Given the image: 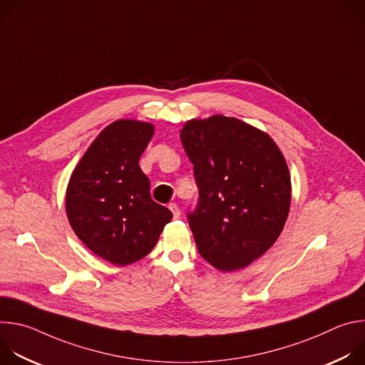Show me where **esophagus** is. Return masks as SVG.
Returning <instances> with one entry per match:
<instances>
[{
  "instance_id": "esophagus-1",
  "label": "esophagus",
  "mask_w": 365,
  "mask_h": 365,
  "mask_svg": "<svg viewBox=\"0 0 365 365\" xmlns=\"http://www.w3.org/2000/svg\"><path fill=\"white\" fill-rule=\"evenodd\" d=\"M169 210L172 211L173 218H179V217H180V210H179V206H178L176 203H170V205H169Z\"/></svg>"
}]
</instances>
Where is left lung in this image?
<instances>
[{
	"mask_svg": "<svg viewBox=\"0 0 365 365\" xmlns=\"http://www.w3.org/2000/svg\"><path fill=\"white\" fill-rule=\"evenodd\" d=\"M180 140L199 189L187 214L199 254L221 272L247 267L279 238L292 185L272 137L238 118L190 120Z\"/></svg>",
	"mask_w": 365,
	"mask_h": 365,
	"instance_id": "8db88e82",
	"label": "left lung"
}]
</instances>
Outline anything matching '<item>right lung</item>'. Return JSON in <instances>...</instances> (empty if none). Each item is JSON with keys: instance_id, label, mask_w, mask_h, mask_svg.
<instances>
[{"instance_id": "obj_1", "label": "right lung", "mask_w": 365, "mask_h": 365, "mask_svg": "<svg viewBox=\"0 0 365 365\" xmlns=\"http://www.w3.org/2000/svg\"><path fill=\"white\" fill-rule=\"evenodd\" d=\"M154 125L118 120L103 128L75 168L66 190V215L78 238L114 266L145 257L168 222L166 206L154 202L138 160Z\"/></svg>"}]
</instances>
